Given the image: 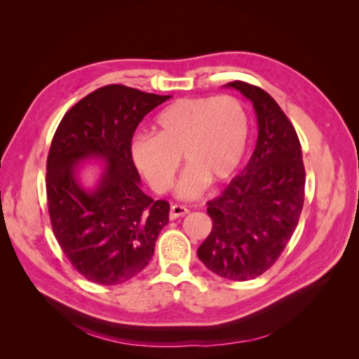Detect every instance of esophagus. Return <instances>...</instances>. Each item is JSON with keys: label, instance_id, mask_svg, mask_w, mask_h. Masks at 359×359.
Instances as JSON below:
<instances>
[{"label": "esophagus", "instance_id": "34e87169", "mask_svg": "<svg viewBox=\"0 0 359 359\" xmlns=\"http://www.w3.org/2000/svg\"><path fill=\"white\" fill-rule=\"evenodd\" d=\"M186 214H189V210L186 208V206H182V205H172L170 206V212H169L170 220H175V219H178V217H182Z\"/></svg>", "mask_w": 359, "mask_h": 359}]
</instances>
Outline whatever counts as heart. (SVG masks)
I'll use <instances>...</instances> for the list:
<instances>
[{
	"instance_id": "1",
	"label": "heart",
	"mask_w": 359,
	"mask_h": 359,
	"mask_svg": "<svg viewBox=\"0 0 359 359\" xmlns=\"http://www.w3.org/2000/svg\"><path fill=\"white\" fill-rule=\"evenodd\" d=\"M250 119L233 95L181 99L156 118V135L133 137L132 158L154 191H168L180 169L187 165L177 194L194 199L208 186L231 180L245 156Z\"/></svg>"
}]
</instances>
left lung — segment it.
Masks as SVG:
<instances>
[{"instance_id":"8db88e82","label":"left lung","mask_w":359,"mask_h":359,"mask_svg":"<svg viewBox=\"0 0 359 359\" xmlns=\"http://www.w3.org/2000/svg\"><path fill=\"white\" fill-rule=\"evenodd\" d=\"M226 86L253 103L257 144L241 175L208 202L212 229L198 257L214 274L245 281L273 266L295 232L306 169L295 128L273 97L243 81Z\"/></svg>"}]
</instances>
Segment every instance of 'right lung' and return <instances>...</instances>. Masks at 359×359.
Returning <instances> with one entry per match:
<instances>
[{
  "mask_svg": "<svg viewBox=\"0 0 359 359\" xmlns=\"http://www.w3.org/2000/svg\"><path fill=\"white\" fill-rule=\"evenodd\" d=\"M168 99L106 85L67 111L53 135L46 163L52 231L74 269L93 283L121 285L137 276L169 223V202L140 190L130 151L139 123ZM88 158L107 166L94 191H85L75 177Z\"/></svg>",
  "mask_w": 359,
  "mask_h": 359,
  "instance_id": "1",
  "label": "right lung"
}]
</instances>
